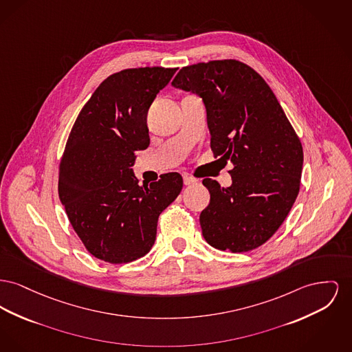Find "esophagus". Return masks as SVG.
<instances>
[{"instance_id": "1", "label": "esophagus", "mask_w": 352, "mask_h": 352, "mask_svg": "<svg viewBox=\"0 0 352 352\" xmlns=\"http://www.w3.org/2000/svg\"><path fill=\"white\" fill-rule=\"evenodd\" d=\"M197 181L194 179V178H191L190 175H187V174H185L184 175V184L186 185V186H190V185H194Z\"/></svg>"}]
</instances>
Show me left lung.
<instances>
[{
    "mask_svg": "<svg viewBox=\"0 0 352 352\" xmlns=\"http://www.w3.org/2000/svg\"><path fill=\"white\" fill-rule=\"evenodd\" d=\"M171 85L205 104L211 150L232 164L231 186L204 179L210 204L199 222L207 243L245 252L262 246L294 205L303 167L302 144L266 81L236 60L182 67Z\"/></svg>",
    "mask_w": 352,
    "mask_h": 352,
    "instance_id": "8db88e82",
    "label": "left lung"
}]
</instances>
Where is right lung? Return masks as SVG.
Returning <instances> with one entry per match:
<instances>
[{"instance_id": "obj_1", "label": "right lung", "mask_w": 352, "mask_h": 352, "mask_svg": "<svg viewBox=\"0 0 352 352\" xmlns=\"http://www.w3.org/2000/svg\"><path fill=\"white\" fill-rule=\"evenodd\" d=\"M177 67L124 69L101 83L83 106L60 164L58 195L86 250L118 265L146 255L160 214L179 195L178 173L141 186L133 173L137 150L150 144V104Z\"/></svg>"}]
</instances>
